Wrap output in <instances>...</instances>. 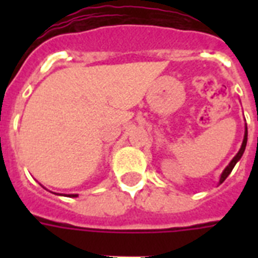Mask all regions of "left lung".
<instances>
[{
    "instance_id": "obj_1",
    "label": "left lung",
    "mask_w": 258,
    "mask_h": 258,
    "mask_svg": "<svg viewBox=\"0 0 258 258\" xmlns=\"http://www.w3.org/2000/svg\"><path fill=\"white\" fill-rule=\"evenodd\" d=\"M246 142H248V127L245 125V135H244V141H242V145H241V149L240 151L236 154V157L233 158L232 161H230V163H229L228 166H226V169L222 171V174H221V178H220V183H222L226 178L229 176V174L232 172L233 167L236 166V163L241 159V157H242V154H244L245 151V147H246Z\"/></svg>"
}]
</instances>
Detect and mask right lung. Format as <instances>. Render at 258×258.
I'll return each mask as SVG.
<instances>
[{
    "mask_svg": "<svg viewBox=\"0 0 258 258\" xmlns=\"http://www.w3.org/2000/svg\"><path fill=\"white\" fill-rule=\"evenodd\" d=\"M67 197H71V198H75V197H78V194H68Z\"/></svg>",
    "mask_w": 258,
    "mask_h": 258,
    "instance_id": "right-lung-1",
    "label": "right lung"
}]
</instances>
